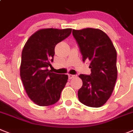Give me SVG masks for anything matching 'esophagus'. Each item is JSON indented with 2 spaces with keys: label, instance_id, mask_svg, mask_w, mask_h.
I'll return each instance as SVG.
<instances>
[{
  "label": "esophagus",
  "instance_id": "1",
  "mask_svg": "<svg viewBox=\"0 0 133 133\" xmlns=\"http://www.w3.org/2000/svg\"><path fill=\"white\" fill-rule=\"evenodd\" d=\"M75 76H76L75 75H72V74H68V78H69V79H70V80L74 78Z\"/></svg>",
  "mask_w": 133,
  "mask_h": 133
}]
</instances>
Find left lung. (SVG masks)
I'll return each instance as SVG.
<instances>
[{
  "mask_svg": "<svg viewBox=\"0 0 133 133\" xmlns=\"http://www.w3.org/2000/svg\"><path fill=\"white\" fill-rule=\"evenodd\" d=\"M82 61H90L91 75L80 74L82 86L78 90L79 101L89 107L99 108L107 102L114 89L118 76L117 53L111 39L97 28L73 30Z\"/></svg>",
  "mask_w": 133,
  "mask_h": 133,
  "instance_id": "obj_1",
  "label": "left lung"
}]
</instances>
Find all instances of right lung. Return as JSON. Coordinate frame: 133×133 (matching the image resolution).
I'll return each mask as SVG.
<instances>
[{
  "mask_svg": "<svg viewBox=\"0 0 133 133\" xmlns=\"http://www.w3.org/2000/svg\"><path fill=\"white\" fill-rule=\"evenodd\" d=\"M72 29L44 28L28 39L22 53L20 76L29 98L39 106H49L59 101L68 76L48 70L53 61L55 47L66 38Z\"/></svg>",
  "mask_w": 133,
  "mask_h": 133,
  "instance_id": "add662e5",
  "label": "right lung"
}]
</instances>
